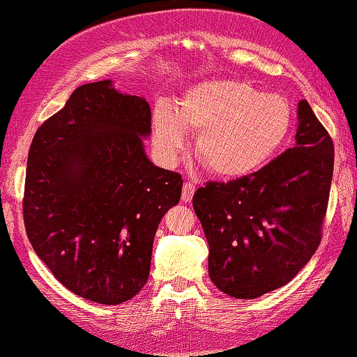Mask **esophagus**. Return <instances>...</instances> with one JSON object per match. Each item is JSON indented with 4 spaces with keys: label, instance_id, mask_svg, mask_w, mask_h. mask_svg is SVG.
I'll return each instance as SVG.
<instances>
[{
    "label": "esophagus",
    "instance_id": "34e87169",
    "mask_svg": "<svg viewBox=\"0 0 357 357\" xmlns=\"http://www.w3.org/2000/svg\"><path fill=\"white\" fill-rule=\"evenodd\" d=\"M192 196H194V184H192V183H184L181 199H183L184 202H189V201L192 199Z\"/></svg>",
    "mask_w": 357,
    "mask_h": 357
}]
</instances>
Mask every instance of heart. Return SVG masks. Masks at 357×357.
Here are the masks:
<instances>
[{
	"label": "heart",
	"mask_w": 357,
	"mask_h": 357,
	"mask_svg": "<svg viewBox=\"0 0 357 357\" xmlns=\"http://www.w3.org/2000/svg\"><path fill=\"white\" fill-rule=\"evenodd\" d=\"M293 114L285 97L261 93L238 79H207L184 90L178 105H160L151 119L153 143L173 161L196 135L194 155L219 179L245 178L264 168L291 130Z\"/></svg>",
	"instance_id": "b5f03b06"
}]
</instances>
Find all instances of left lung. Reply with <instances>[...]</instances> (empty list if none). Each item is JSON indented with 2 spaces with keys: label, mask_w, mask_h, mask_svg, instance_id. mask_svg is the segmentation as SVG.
<instances>
[{
  "label": "left lung",
  "mask_w": 357,
  "mask_h": 357,
  "mask_svg": "<svg viewBox=\"0 0 357 357\" xmlns=\"http://www.w3.org/2000/svg\"><path fill=\"white\" fill-rule=\"evenodd\" d=\"M295 146L229 183H207L192 206L209 243V277L225 295L259 298L287 285L321 241L335 146L306 100Z\"/></svg>",
  "instance_id": "left-lung-1"
}]
</instances>
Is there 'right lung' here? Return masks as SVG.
<instances>
[{
  "mask_svg": "<svg viewBox=\"0 0 357 357\" xmlns=\"http://www.w3.org/2000/svg\"><path fill=\"white\" fill-rule=\"evenodd\" d=\"M150 105L112 80L80 85L36 132L22 212L29 242L72 293L100 305L133 298L150 275L160 220L181 174L145 153Z\"/></svg>",
  "mask_w": 357,
  "mask_h": 357,
  "instance_id": "right-lung-1",
  "label": "right lung"
}]
</instances>
